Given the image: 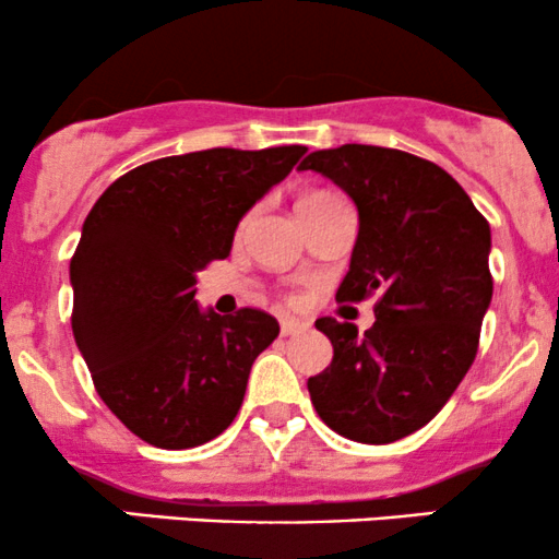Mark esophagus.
<instances>
[{
	"label": "esophagus",
	"mask_w": 559,
	"mask_h": 559,
	"mask_svg": "<svg viewBox=\"0 0 559 559\" xmlns=\"http://www.w3.org/2000/svg\"><path fill=\"white\" fill-rule=\"evenodd\" d=\"M307 323H301L297 318H281V336H294V333L305 331Z\"/></svg>",
	"instance_id": "34e87169"
}]
</instances>
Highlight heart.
<instances>
[{"mask_svg":"<svg viewBox=\"0 0 559 559\" xmlns=\"http://www.w3.org/2000/svg\"><path fill=\"white\" fill-rule=\"evenodd\" d=\"M310 197H318V194H310Z\"/></svg>","mask_w":559,"mask_h":559,"instance_id":"1","label":"heart"}]
</instances>
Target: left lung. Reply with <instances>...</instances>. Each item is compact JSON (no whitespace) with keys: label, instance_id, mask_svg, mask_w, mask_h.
Here are the masks:
<instances>
[{"label":"left lung","instance_id":"8db88e82","mask_svg":"<svg viewBox=\"0 0 559 559\" xmlns=\"http://www.w3.org/2000/svg\"><path fill=\"white\" fill-rule=\"evenodd\" d=\"M299 170L331 178L357 207V241L338 301L376 294V323L318 318L333 360L307 381L320 420L362 444L426 426L476 360L491 305V228L465 189L428 159L344 144Z\"/></svg>","mask_w":559,"mask_h":559}]
</instances>
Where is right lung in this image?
I'll list each match as a JSON object with an SVG mask.
<instances>
[{
  "label": "right lung",
  "mask_w": 559,
  "mask_h": 559,
  "mask_svg": "<svg viewBox=\"0 0 559 559\" xmlns=\"http://www.w3.org/2000/svg\"><path fill=\"white\" fill-rule=\"evenodd\" d=\"M305 146L204 150L120 176L83 221L70 260L73 336L96 394L128 431L191 449L234 423L249 370L278 336L262 310H202L197 273L228 258L236 226Z\"/></svg>",
  "instance_id": "add662e5"
}]
</instances>
